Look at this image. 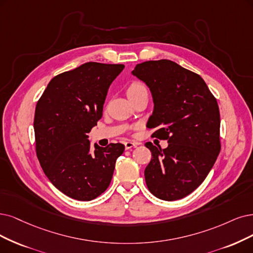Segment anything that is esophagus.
Segmentation results:
<instances>
[{
	"label": "esophagus",
	"instance_id": "34e87169",
	"mask_svg": "<svg viewBox=\"0 0 253 253\" xmlns=\"http://www.w3.org/2000/svg\"><path fill=\"white\" fill-rule=\"evenodd\" d=\"M137 145H138L137 143L128 141V142H126V143H125V149H126V150H129V149H131V148H135Z\"/></svg>",
	"mask_w": 253,
	"mask_h": 253
}]
</instances>
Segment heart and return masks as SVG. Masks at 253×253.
I'll return each instance as SVG.
<instances>
[{"mask_svg": "<svg viewBox=\"0 0 253 253\" xmlns=\"http://www.w3.org/2000/svg\"><path fill=\"white\" fill-rule=\"evenodd\" d=\"M143 89H146L144 84H142L141 82H133L129 85V87L127 89V95H129V93L139 91V90H143Z\"/></svg>", "mask_w": 253, "mask_h": 253, "instance_id": "obj_1", "label": "heart"}]
</instances>
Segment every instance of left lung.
<instances>
[{
  "label": "left lung",
  "instance_id": "8db88e82",
  "mask_svg": "<svg viewBox=\"0 0 253 253\" xmlns=\"http://www.w3.org/2000/svg\"><path fill=\"white\" fill-rule=\"evenodd\" d=\"M131 74L151 91L152 135L169 143L166 149L145 144L152 153L147 186L162 200L181 199L204 181L220 153L217 100L199 75L171 60L138 63Z\"/></svg>",
  "mask_w": 253,
  "mask_h": 253
}]
</instances>
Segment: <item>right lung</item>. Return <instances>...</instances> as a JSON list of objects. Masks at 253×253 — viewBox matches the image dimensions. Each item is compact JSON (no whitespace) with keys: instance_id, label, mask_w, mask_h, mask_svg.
<instances>
[{"instance_id":"1","label":"right lung","mask_w":253,"mask_h":253,"mask_svg":"<svg viewBox=\"0 0 253 253\" xmlns=\"http://www.w3.org/2000/svg\"><path fill=\"white\" fill-rule=\"evenodd\" d=\"M124 64L86 62L54 77L34 116L36 155L48 179L64 195L90 201L108 188L124 145L97 144L88 133L102 118L107 91Z\"/></svg>"}]
</instances>
